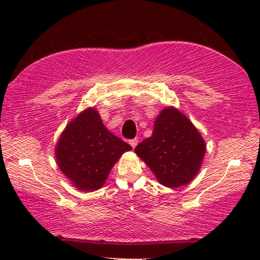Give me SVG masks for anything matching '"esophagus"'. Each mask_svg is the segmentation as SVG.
Wrapping results in <instances>:
<instances>
[{"label":"esophagus","instance_id":"esophagus-1","mask_svg":"<svg viewBox=\"0 0 260 260\" xmlns=\"http://www.w3.org/2000/svg\"><path fill=\"white\" fill-rule=\"evenodd\" d=\"M138 142H139L138 139H133V140L129 141V144H131V146L133 147V148H135L136 146H138Z\"/></svg>","mask_w":260,"mask_h":260}]
</instances>
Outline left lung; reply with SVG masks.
I'll use <instances>...</instances> for the list:
<instances>
[{
	"label": "left lung",
	"instance_id": "8db88e82",
	"mask_svg": "<svg viewBox=\"0 0 260 260\" xmlns=\"http://www.w3.org/2000/svg\"><path fill=\"white\" fill-rule=\"evenodd\" d=\"M206 151L205 141L192 122L173 107L158 114L150 138L135 148L158 182L177 188L192 181Z\"/></svg>",
	"mask_w": 260,
	"mask_h": 260
}]
</instances>
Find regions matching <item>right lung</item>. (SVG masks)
I'll use <instances>...</instances> for the list:
<instances>
[{
	"label": "right lung",
	"mask_w": 260,
	"mask_h": 260,
	"mask_svg": "<svg viewBox=\"0 0 260 260\" xmlns=\"http://www.w3.org/2000/svg\"><path fill=\"white\" fill-rule=\"evenodd\" d=\"M132 150L129 144L108 131L99 111L83 110L69 122L55 148L57 165L78 190L102 188L121 155Z\"/></svg>",
	"instance_id": "1"
}]
</instances>
